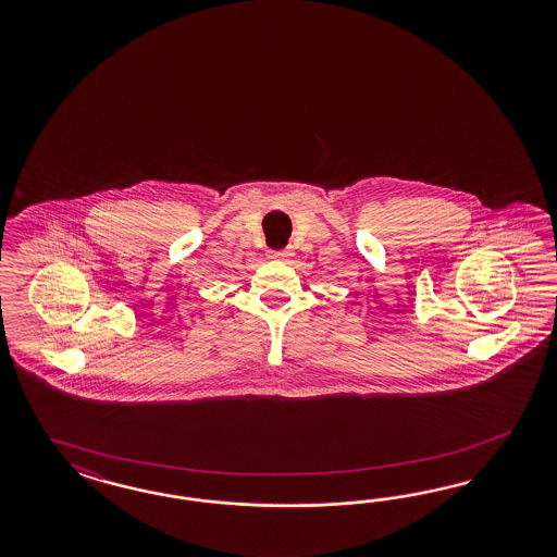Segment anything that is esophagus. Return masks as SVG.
I'll return each mask as SVG.
<instances>
[{
	"instance_id": "34e87169",
	"label": "esophagus",
	"mask_w": 557,
	"mask_h": 557,
	"mask_svg": "<svg viewBox=\"0 0 557 557\" xmlns=\"http://www.w3.org/2000/svg\"><path fill=\"white\" fill-rule=\"evenodd\" d=\"M275 261H287L289 257H292V251L289 249H284V251H275V253L271 255Z\"/></svg>"
}]
</instances>
